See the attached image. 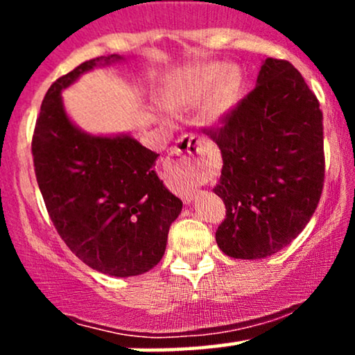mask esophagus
<instances>
[{"mask_svg": "<svg viewBox=\"0 0 355 355\" xmlns=\"http://www.w3.org/2000/svg\"><path fill=\"white\" fill-rule=\"evenodd\" d=\"M205 158V146L202 140L195 135H185L178 140V144L170 153V164L175 168H180L185 175V202H191L195 197L198 183V165Z\"/></svg>", "mask_w": 355, "mask_h": 355, "instance_id": "1", "label": "esophagus"}]
</instances>
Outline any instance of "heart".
Returning <instances> with one entry per match:
<instances>
[{
  "label": "heart",
  "instance_id": "heart-1",
  "mask_svg": "<svg viewBox=\"0 0 355 355\" xmlns=\"http://www.w3.org/2000/svg\"><path fill=\"white\" fill-rule=\"evenodd\" d=\"M245 92V76L235 64L203 63L178 75L165 95V105L172 112L200 107L198 118L209 128H218L229 121L239 108Z\"/></svg>",
  "mask_w": 355,
  "mask_h": 355
}]
</instances>
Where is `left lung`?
<instances>
[{
  "instance_id": "obj_1",
  "label": "left lung",
  "mask_w": 355,
  "mask_h": 355,
  "mask_svg": "<svg viewBox=\"0 0 355 355\" xmlns=\"http://www.w3.org/2000/svg\"><path fill=\"white\" fill-rule=\"evenodd\" d=\"M227 217L215 240L232 259L274 255L307 225L324 185L322 112L288 61L267 58L255 88L214 133Z\"/></svg>"
}]
</instances>
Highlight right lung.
Segmentation results:
<instances>
[{"label": "right lung", "mask_w": 355, "mask_h": 355, "mask_svg": "<svg viewBox=\"0 0 355 355\" xmlns=\"http://www.w3.org/2000/svg\"><path fill=\"white\" fill-rule=\"evenodd\" d=\"M100 56L61 76L44 95L33 164L48 214L70 250L112 277L148 272L162 260L170 225L183 203L155 172L158 153L130 133L93 135L67 113L63 89L95 68L123 63Z\"/></svg>", "instance_id": "1"}]
</instances>
